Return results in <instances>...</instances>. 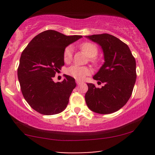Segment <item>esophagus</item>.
I'll return each mask as SVG.
<instances>
[{
    "label": "esophagus",
    "instance_id": "obj_1",
    "mask_svg": "<svg viewBox=\"0 0 155 155\" xmlns=\"http://www.w3.org/2000/svg\"><path fill=\"white\" fill-rule=\"evenodd\" d=\"M76 84H78V85H79V84H81V81H79V80H76Z\"/></svg>",
    "mask_w": 155,
    "mask_h": 155
}]
</instances>
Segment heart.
<instances>
[{"label": "heart", "mask_w": 155, "mask_h": 155, "mask_svg": "<svg viewBox=\"0 0 155 155\" xmlns=\"http://www.w3.org/2000/svg\"><path fill=\"white\" fill-rule=\"evenodd\" d=\"M80 48L85 53L89 58H94L97 54L98 49L96 44L91 43V42H85L80 45ZM73 49L71 46H68L65 49L63 52V60L64 61L68 62L71 61L72 59ZM91 61L94 63H96V60L94 58H91ZM66 74L68 75L72 76L74 79L77 80H83L87 76L90 74V70L87 67L79 66V65H71L67 68Z\"/></svg>", "instance_id": "obj_1"}]
</instances>
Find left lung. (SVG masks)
<instances>
[{"label": "left lung", "mask_w": 155, "mask_h": 155, "mask_svg": "<svg viewBox=\"0 0 155 155\" xmlns=\"http://www.w3.org/2000/svg\"><path fill=\"white\" fill-rule=\"evenodd\" d=\"M86 38L100 45L104 52L105 62L93 79L105 85L97 88L87 84L85 101L95 113H114L123 107L132 95L136 80V60L128 46L114 35L104 33Z\"/></svg>", "instance_id": "left-lung-1"}]
</instances>
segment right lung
I'll use <instances>...</instances> for the list:
<instances>
[{
    "instance_id": "obj_1",
    "label": "right lung",
    "mask_w": 155,
    "mask_h": 155,
    "mask_svg": "<svg viewBox=\"0 0 155 155\" xmlns=\"http://www.w3.org/2000/svg\"><path fill=\"white\" fill-rule=\"evenodd\" d=\"M81 37L49 30L35 36L23 50L17 76L22 95L35 111L52 115L65 109L76 86L75 79L68 75L61 82L52 79L65 64V47Z\"/></svg>"
}]
</instances>
